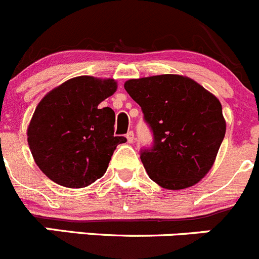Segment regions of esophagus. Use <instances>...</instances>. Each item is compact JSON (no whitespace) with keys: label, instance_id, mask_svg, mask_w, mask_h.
<instances>
[{"label":"esophagus","instance_id":"obj_1","mask_svg":"<svg viewBox=\"0 0 259 259\" xmlns=\"http://www.w3.org/2000/svg\"><path fill=\"white\" fill-rule=\"evenodd\" d=\"M125 137H127V141L130 142V144H132V142L135 141V134H134V131H130V132H128V134L125 135Z\"/></svg>","mask_w":259,"mask_h":259}]
</instances>
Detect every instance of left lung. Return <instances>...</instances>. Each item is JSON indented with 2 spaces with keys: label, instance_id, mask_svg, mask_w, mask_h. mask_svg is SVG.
<instances>
[{
  "label": "left lung",
  "instance_id": "1",
  "mask_svg": "<svg viewBox=\"0 0 259 259\" xmlns=\"http://www.w3.org/2000/svg\"><path fill=\"white\" fill-rule=\"evenodd\" d=\"M124 89L154 135L152 146L140 156L150 178L166 189L198 183L212 168L225 137L218 98L181 75L132 78Z\"/></svg>",
  "mask_w": 259,
  "mask_h": 259
}]
</instances>
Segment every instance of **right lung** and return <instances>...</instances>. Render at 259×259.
<instances>
[{"label":"right lung","mask_w":259,"mask_h":259,"mask_svg":"<svg viewBox=\"0 0 259 259\" xmlns=\"http://www.w3.org/2000/svg\"><path fill=\"white\" fill-rule=\"evenodd\" d=\"M113 78L78 76L40 100L28 127V144L41 171L54 183L82 188L102 178L115 147V114L99 104L113 95Z\"/></svg>","instance_id":"obj_1"}]
</instances>
